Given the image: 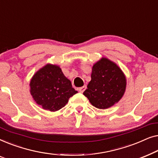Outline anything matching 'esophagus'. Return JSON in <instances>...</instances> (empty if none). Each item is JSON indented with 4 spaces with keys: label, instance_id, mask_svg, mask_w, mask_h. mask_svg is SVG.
Instances as JSON below:
<instances>
[{
    "label": "esophagus",
    "instance_id": "34e87169",
    "mask_svg": "<svg viewBox=\"0 0 158 158\" xmlns=\"http://www.w3.org/2000/svg\"><path fill=\"white\" fill-rule=\"evenodd\" d=\"M86 89V85H83V87H81V88H78V90L81 93H83L84 92V90H85Z\"/></svg>",
    "mask_w": 158,
    "mask_h": 158
}]
</instances>
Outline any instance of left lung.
<instances>
[{"instance_id":"obj_1","label":"left lung","mask_w":158,"mask_h":158,"mask_svg":"<svg viewBox=\"0 0 158 158\" xmlns=\"http://www.w3.org/2000/svg\"><path fill=\"white\" fill-rule=\"evenodd\" d=\"M126 85V77L117 64L103 57L93 66L91 81L83 95L94 106L106 109L118 102Z\"/></svg>"}]
</instances>
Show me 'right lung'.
Instances as JSON below:
<instances>
[{
	"instance_id": "add662e5",
	"label": "right lung",
	"mask_w": 158,
	"mask_h": 158,
	"mask_svg": "<svg viewBox=\"0 0 158 158\" xmlns=\"http://www.w3.org/2000/svg\"><path fill=\"white\" fill-rule=\"evenodd\" d=\"M29 85L30 93L36 103L50 111L61 109L68 103L69 98L77 93L61 68L51 64L39 70Z\"/></svg>"
}]
</instances>
